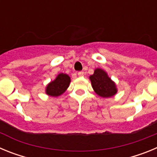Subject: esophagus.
<instances>
[{
    "label": "esophagus",
    "instance_id": "obj_1",
    "mask_svg": "<svg viewBox=\"0 0 157 157\" xmlns=\"http://www.w3.org/2000/svg\"><path fill=\"white\" fill-rule=\"evenodd\" d=\"M84 72L83 71H78V75L79 76V77H82V76H84Z\"/></svg>",
    "mask_w": 157,
    "mask_h": 157
}]
</instances>
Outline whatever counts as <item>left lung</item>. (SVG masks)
Instances as JSON below:
<instances>
[{"mask_svg": "<svg viewBox=\"0 0 157 157\" xmlns=\"http://www.w3.org/2000/svg\"><path fill=\"white\" fill-rule=\"evenodd\" d=\"M90 79L94 92L101 98H111L117 93L116 83L102 69H95L94 75L90 76Z\"/></svg>", "mask_w": 157, "mask_h": 157, "instance_id": "8db88e82", "label": "left lung"}]
</instances>
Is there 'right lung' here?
Wrapping results in <instances>:
<instances>
[{
    "instance_id": "add662e5",
    "label": "right lung",
    "mask_w": 157,
    "mask_h": 157,
    "mask_svg": "<svg viewBox=\"0 0 157 157\" xmlns=\"http://www.w3.org/2000/svg\"><path fill=\"white\" fill-rule=\"evenodd\" d=\"M71 82V78L67 74L60 73L53 81L47 85L45 93L51 97H58L63 94L68 88Z\"/></svg>"
}]
</instances>
